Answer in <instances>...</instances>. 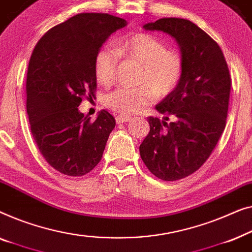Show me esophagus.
<instances>
[{
    "instance_id": "obj_1",
    "label": "esophagus",
    "mask_w": 252,
    "mask_h": 252,
    "mask_svg": "<svg viewBox=\"0 0 252 252\" xmlns=\"http://www.w3.org/2000/svg\"><path fill=\"white\" fill-rule=\"evenodd\" d=\"M115 120H116V123H126V122H129L130 120H131V118H129V116H126V115H118L115 118Z\"/></svg>"
}]
</instances>
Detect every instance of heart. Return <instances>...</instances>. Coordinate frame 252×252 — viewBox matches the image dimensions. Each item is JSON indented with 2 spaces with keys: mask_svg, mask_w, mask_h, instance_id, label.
I'll list each match as a JSON object with an SVG mask.
<instances>
[{
  "mask_svg": "<svg viewBox=\"0 0 252 252\" xmlns=\"http://www.w3.org/2000/svg\"><path fill=\"white\" fill-rule=\"evenodd\" d=\"M118 50L104 45L94 57V74L98 82L109 84L119 65V53L134 60L141 69L137 88L120 87L106 94L105 104L123 114H132L151 104L155 97L163 98L178 87L184 73V60L177 50L166 49L163 41L154 35L137 33L120 41Z\"/></svg>",
  "mask_w": 252,
  "mask_h": 252,
  "instance_id": "b5f03b06",
  "label": "heart"
}]
</instances>
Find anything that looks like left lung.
<instances>
[{"label":"left lung","mask_w":252,"mask_h":252,"mask_svg":"<svg viewBox=\"0 0 252 252\" xmlns=\"http://www.w3.org/2000/svg\"><path fill=\"white\" fill-rule=\"evenodd\" d=\"M144 28L171 35L184 60L178 87L155 106L165 121L150 116V132L139 147L148 170L173 182L195 172L215 150L226 126L232 80L217 42L192 21L162 18Z\"/></svg>","instance_id":"left-lung-1"}]
</instances>
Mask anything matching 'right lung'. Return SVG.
<instances>
[{
  "instance_id": "obj_1",
  "label": "right lung",
  "mask_w": 252,
  "mask_h": 252,
  "mask_svg": "<svg viewBox=\"0 0 252 252\" xmlns=\"http://www.w3.org/2000/svg\"><path fill=\"white\" fill-rule=\"evenodd\" d=\"M126 21L108 13H79L49 30L28 63L26 107L41 154L57 171L79 177L100 162L115 119L107 111L97 119L79 111L97 89L94 57Z\"/></svg>"
}]
</instances>
